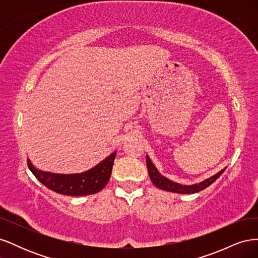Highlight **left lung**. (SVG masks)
I'll use <instances>...</instances> for the list:
<instances>
[{
    "label": "left lung",
    "instance_id": "1",
    "mask_svg": "<svg viewBox=\"0 0 258 258\" xmlns=\"http://www.w3.org/2000/svg\"><path fill=\"white\" fill-rule=\"evenodd\" d=\"M146 166L148 170V174H150L152 182L156 187H158V188L162 190L176 192V194H195V192L201 191L202 189L207 188L208 186L214 183L216 179L222 175V173L226 169L224 168L223 170L220 171V172H217L216 174H214L213 176H211L209 178H206L205 181H202L200 183H195L192 185H183L179 183H175L173 181H171V179L161 175L147 155H146Z\"/></svg>",
    "mask_w": 258,
    "mask_h": 258
}]
</instances>
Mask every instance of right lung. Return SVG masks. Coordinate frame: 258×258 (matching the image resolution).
<instances>
[{
  "instance_id": "1",
  "label": "right lung",
  "mask_w": 258,
  "mask_h": 258,
  "mask_svg": "<svg viewBox=\"0 0 258 258\" xmlns=\"http://www.w3.org/2000/svg\"><path fill=\"white\" fill-rule=\"evenodd\" d=\"M116 152L107 156L93 168L82 173L61 174L42 171L32 165L28 158V166L31 172L50 190L67 196H86L99 192L107 184L111 177Z\"/></svg>"
}]
</instances>
